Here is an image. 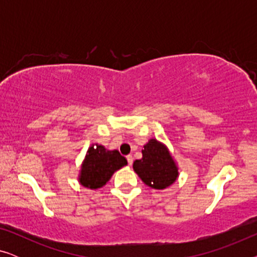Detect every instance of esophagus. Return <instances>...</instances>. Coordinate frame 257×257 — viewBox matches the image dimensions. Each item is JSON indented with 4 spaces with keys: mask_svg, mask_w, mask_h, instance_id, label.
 <instances>
[{
    "mask_svg": "<svg viewBox=\"0 0 257 257\" xmlns=\"http://www.w3.org/2000/svg\"><path fill=\"white\" fill-rule=\"evenodd\" d=\"M126 159H127V163H128L130 166H131V165L133 164V157L132 156H127V157H126Z\"/></svg>",
    "mask_w": 257,
    "mask_h": 257,
    "instance_id": "1",
    "label": "esophagus"
}]
</instances>
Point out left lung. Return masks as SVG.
Segmentation results:
<instances>
[{"label":"left lung","instance_id":"8db88e82","mask_svg":"<svg viewBox=\"0 0 257 257\" xmlns=\"http://www.w3.org/2000/svg\"><path fill=\"white\" fill-rule=\"evenodd\" d=\"M143 158L133 163V170L144 184L163 191L179 178V166L166 144L150 139L143 150Z\"/></svg>","mask_w":257,"mask_h":257}]
</instances>
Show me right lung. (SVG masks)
Instances as JSON below:
<instances>
[{
	"instance_id": "add662e5",
	"label": "right lung",
	"mask_w": 257,
	"mask_h": 257,
	"mask_svg": "<svg viewBox=\"0 0 257 257\" xmlns=\"http://www.w3.org/2000/svg\"><path fill=\"white\" fill-rule=\"evenodd\" d=\"M126 165L127 160L117 150H107L99 144H92L80 165L78 182L89 189L101 188L114 172Z\"/></svg>"
}]
</instances>
